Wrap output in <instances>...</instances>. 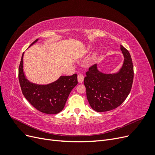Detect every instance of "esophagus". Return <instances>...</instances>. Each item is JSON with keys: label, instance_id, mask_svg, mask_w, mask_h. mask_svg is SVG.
Segmentation results:
<instances>
[{"label": "esophagus", "instance_id": "34e87169", "mask_svg": "<svg viewBox=\"0 0 155 155\" xmlns=\"http://www.w3.org/2000/svg\"><path fill=\"white\" fill-rule=\"evenodd\" d=\"M78 82H79V83H83V80H84V76H83V75L81 74H78Z\"/></svg>", "mask_w": 155, "mask_h": 155}]
</instances>
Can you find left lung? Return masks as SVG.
I'll return each mask as SVG.
<instances>
[{
	"instance_id": "8db88e82",
	"label": "left lung",
	"mask_w": 155,
	"mask_h": 155,
	"mask_svg": "<svg viewBox=\"0 0 155 155\" xmlns=\"http://www.w3.org/2000/svg\"><path fill=\"white\" fill-rule=\"evenodd\" d=\"M124 55L123 67L114 74H105L99 72L96 64L89 67L84 78L87 97L89 104L97 112L114 109L125 100L132 88L134 69L129 51L120 45Z\"/></svg>"
}]
</instances>
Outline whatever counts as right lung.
Wrapping results in <instances>:
<instances>
[{"instance_id":"add662e5","label":"right lung","mask_w":155,"mask_h":155,"mask_svg":"<svg viewBox=\"0 0 155 155\" xmlns=\"http://www.w3.org/2000/svg\"><path fill=\"white\" fill-rule=\"evenodd\" d=\"M37 41L33 42L31 45ZM23 55L24 53L18 67V80L22 94L39 111L50 114L59 113L63 109L70 92L77 85V74L61 76L56 81L46 85L31 83L28 81L23 72Z\"/></svg>"}]
</instances>
